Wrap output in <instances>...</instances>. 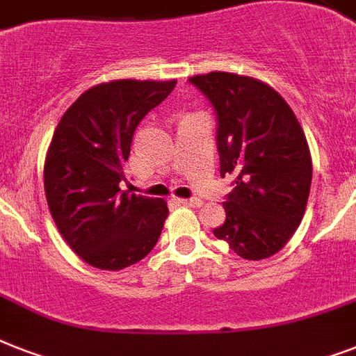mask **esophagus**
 I'll list each match as a JSON object with an SVG mask.
<instances>
[{"label": "esophagus", "instance_id": "esophagus-1", "mask_svg": "<svg viewBox=\"0 0 356 356\" xmlns=\"http://www.w3.org/2000/svg\"><path fill=\"white\" fill-rule=\"evenodd\" d=\"M183 205L188 207H201V200L200 197H188V200H179Z\"/></svg>", "mask_w": 356, "mask_h": 356}]
</instances>
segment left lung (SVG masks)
<instances>
[{
    "label": "left lung",
    "mask_w": 356,
    "mask_h": 356,
    "mask_svg": "<svg viewBox=\"0 0 356 356\" xmlns=\"http://www.w3.org/2000/svg\"><path fill=\"white\" fill-rule=\"evenodd\" d=\"M188 81L216 113L220 175L234 177L214 236L242 259H268L292 238L307 209L312 161L303 129L262 81L225 72Z\"/></svg>",
    "instance_id": "8db88e82"
}]
</instances>
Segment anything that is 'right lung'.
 <instances>
[{
	"label": "right lung",
	"mask_w": 356,
	"mask_h": 356,
	"mask_svg": "<svg viewBox=\"0 0 356 356\" xmlns=\"http://www.w3.org/2000/svg\"><path fill=\"white\" fill-rule=\"evenodd\" d=\"M177 81L122 79L77 97L58 122L44 166L51 216L70 248L99 270H123L155 248L166 201L122 190L133 134Z\"/></svg>",
	"instance_id": "1"
}]
</instances>
